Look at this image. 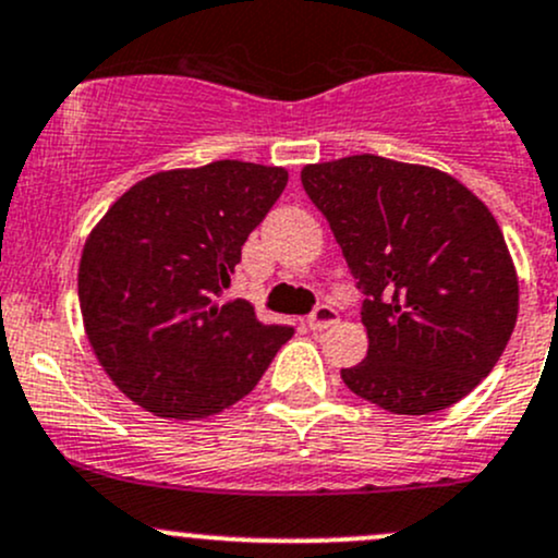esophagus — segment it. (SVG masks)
<instances>
[{
  "mask_svg": "<svg viewBox=\"0 0 558 558\" xmlns=\"http://www.w3.org/2000/svg\"><path fill=\"white\" fill-rule=\"evenodd\" d=\"M336 322H338L336 308L327 306V303H322V306H317L312 314H308L306 325L312 327V330H327V327L336 325Z\"/></svg>",
  "mask_w": 558,
  "mask_h": 558,
  "instance_id": "1",
  "label": "esophagus"
}]
</instances>
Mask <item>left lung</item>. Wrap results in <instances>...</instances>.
Returning <instances> with one entry per match:
<instances>
[{"label":"left lung","instance_id":"obj_1","mask_svg":"<svg viewBox=\"0 0 558 558\" xmlns=\"http://www.w3.org/2000/svg\"><path fill=\"white\" fill-rule=\"evenodd\" d=\"M301 182L365 295L367 357L343 367V384L405 416L473 392L519 317L513 260L484 201L444 171L381 155L306 166Z\"/></svg>","mask_w":558,"mask_h":558}]
</instances>
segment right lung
Returning a JSON list of instances; mask_svg holds the SVG:
<instances>
[{"instance_id": "add662e5", "label": "right lung", "mask_w": 558, "mask_h": 558, "mask_svg": "<svg viewBox=\"0 0 558 558\" xmlns=\"http://www.w3.org/2000/svg\"><path fill=\"white\" fill-rule=\"evenodd\" d=\"M287 185L279 166L215 160L120 195L85 241V332L107 376L155 416L204 418L252 392L292 325L222 301L246 236Z\"/></svg>"}]
</instances>
